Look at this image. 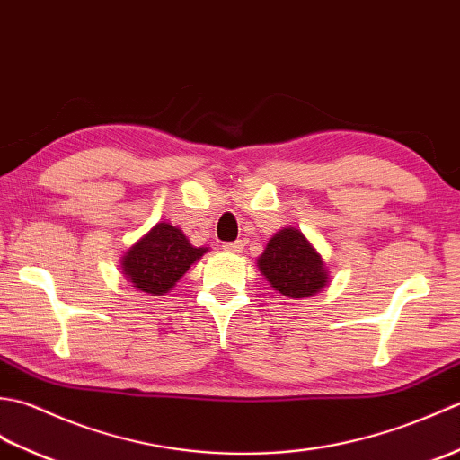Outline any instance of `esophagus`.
<instances>
[{"instance_id":"34e87169","label":"esophagus","mask_w":460,"mask_h":460,"mask_svg":"<svg viewBox=\"0 0 460 460\" xmlns=\"http://www.w3.org/2000/svg\"><path fill=\"white\" fill-rule=\"evenodd\" d=\"M223 249L231 252V255H237V252H241L243 249H245V243L243 241H235V243H225Z\"/></svg>"}]
</instances>
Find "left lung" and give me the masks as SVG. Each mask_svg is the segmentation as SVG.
<instances>
[{
  "mask_svg": "<svg viewBox=\"0 0 460 460\" xmlns=\"http://www.w3.org/2000/svg\"><path fill=\"white\" fill-rule=\"evenodd\" d=\"M257 267L270 287L288 298H308L326 287L328 272L300 229L285 227L267 243Z\"/></svg>",
  "mask_w": 460,
  "mask_h": 460,
  "instance_id": "8db88e82",
  "label": "left lung"
}]
</instances>
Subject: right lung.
I'll return each mask as SVG.
<instances>
[{"mask_svg": "<svg viewBox=\"0 0 460 460\" xmlns=\"http://www.w3.org/2000/svg\"><path fill=\"white\" fill-rule=\"evenodd\" d=\"M208 247H193L180 227L158 223L122 257V275L150 296L170 292Z\"/></svg>", "mask_w": 460, "mask_h": 460, "instance_id": "1", "label": "right lung"}]
</instances>
